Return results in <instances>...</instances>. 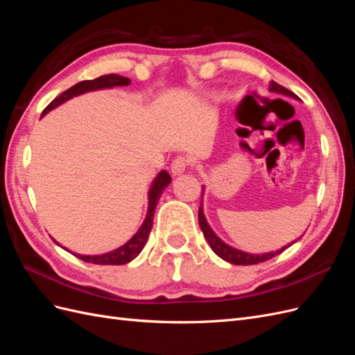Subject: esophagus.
Returning <instances> with one entry per match:
<instances>
[{
  "mask_svg": "<svg viewBox=\"0 0 355 355\" xmlns=\"http://www.w3.org/2000/svg\"><path fill=\"white\" fill-rule=\"evenodd\" d=\"M189 166V159L187 157H178L173 159V163H171V173H173L175 176L184 173V171L188 168Z\"/></svg>",
  "mask_w": 355,
  "mask_h": 355,
  "instance_id": "1",
  "label": "esophagus"
}]
</instances>
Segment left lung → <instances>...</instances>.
Wrapping results in <instances>:
<instances>
[{"mask_svg":"<svg viewBox=\"0 0 355 355\" xmlns=\"http://www.w3.org/2000/svg\"><path fill=\"white\" fill-rule=\"evenodd\" d=\"M270 92H274V93H278V94H284V96H288V98H296V96L292 92L287 90L286 87H283V85L277 84L275 81H271ZM237 112H240V111H237ZM243 145H245V144H243ZM198 223H200V228L204 234V237H206L207 243L211 247V250L216 253L219 257H222L223 261H227V262L234 263V265H254V263H259V262H265L268 259H271V257L280 254L282 252H284L287 249V247H290L295 243L293 241L292 244L284 245L283 249L277 250V252H270V253H263V254H252V253L241 252L239 249H234V247L228 245L227 243H223L218 237V235L213 232V230L209 227V223H207L206 218H204V213H202V194H201V204H200V209H198Z\"/></svg>","mask_w":355,"mask_h":355,"instance_id":"8db88e82","label":"left lung"}]
</instances>
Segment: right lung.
I'll return each instance as SVG.
<instances>
[{
    "label": "right lung",
    "mask_w": 355,
    "mask_h": 355,
    "mask_svg": "<svg viewBox=\"0 0 355 355\" xmlns=\"http://www.w3.org/2000/svg\"><path fill=\"white\" fill-rule=\"evenodd\" d=\"M128 84H130V80L125 77H121V75H116V73H108V75H102V77L94 78V80L81 81L78 84L72 85V87L68 89L67 92H63L60 96H58L55 101H51L47 105V108L42 111V115H46L51 110H55L56 106L62 105L63 102L72 99L73 96L93 92V90H101V89H112V87H116V85H128ZM170 182H171L170 175L166 170H161L158 176L154 179L151 189H149V192H148V200H149L148 201L149 202L148 213H146V218L142 223V227L139 228V231L124 245L118 247V249L105 253V254H94V256H85V254H77V253H73V254L80 257V259L84 262L96 263V265H124V263H128L130 261H133L135 257L142 252L144 245L146 244L149 232H151V230H153L154 211H155V207L158 204V200ZM55 243H58V241H55Z\"/></svg>",
    "instance_id": "add662e5"
}]
</instances>
